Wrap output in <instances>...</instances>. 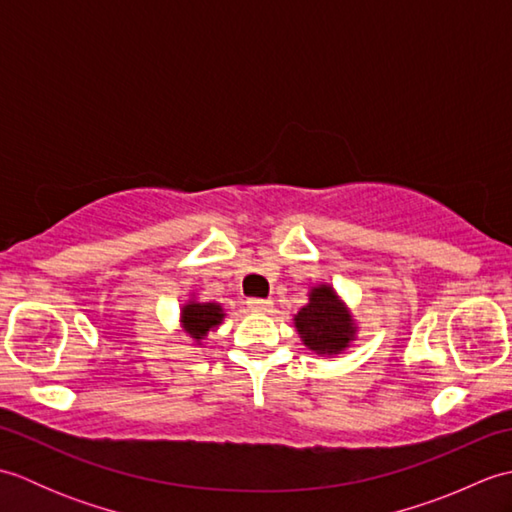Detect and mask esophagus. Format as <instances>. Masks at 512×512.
<instances>
[{
    "label": "esophagus",
    "mask_w": 512,
    "mask_h": 512,
    "mask_svg": "<svg viewBox=\"0 0 512 512\" xmlns=\"http://www.w3.org/2000/svg\"><path fill=\"white\" fill-rule=\"evenodd\" d=\"M246 303H248V308H250V310H257V312H266V310L273 308V301H270V299L250 297Z\"/></svg>",
    "instance_id": "1"
}]
</instances>
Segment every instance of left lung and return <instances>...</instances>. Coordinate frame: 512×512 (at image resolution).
Instances as JSON below:
<instances>
[{"mask_svg": "<svg viewBox=\"0 0 512 512\" xmlns=\"http://www.w3.org/2000/svg\"><path fill=\"white\" fill-rule=\"evenodd\" d=\"M303 343L317 354H339L354 336L350 314H345L330 286L310 292V303L295 317Z\"/></svg>", "mask_w": 512, "mask_h": 512, "instance_id": "8db88e82", "label": "left lung"}]
</instances>
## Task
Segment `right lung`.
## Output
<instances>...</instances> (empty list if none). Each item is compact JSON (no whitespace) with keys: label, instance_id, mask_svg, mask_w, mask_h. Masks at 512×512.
Instances as JSON below:
<instances>
[{"label":"right lung","instance_id":"add662e5","mask_svg":"<svg viewBox=\"0 0 512 512\" xmlns=\"http://www.w3.org/2000/svg\"><path fill=\"white\" fill-rule=\"evenodd\" d=\"M222 308L217 303H189L182 308V325L191 339L200 341L211 328L222 321Z\"/></svg>","mask_w":512,"mask_h":512}]
</instances>
